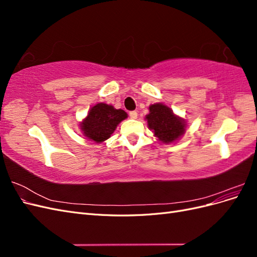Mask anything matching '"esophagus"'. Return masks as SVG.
I'll return each mask as SVG.
<instances>
[{"instance_id":"1","label":"esophagus","mask_w":257,"mask_h":257,"mask_svg":"<svg viewBox=\"0 0 257 257\" xmlns=\"http://www.w3.org/2000/svg\"><path fill=\"white\" fill-rule=\"evenodd\" d=\"M128 115H130L131 119H136L137 118V112L136 111H130Z\"/></svg>"}]
</instances>
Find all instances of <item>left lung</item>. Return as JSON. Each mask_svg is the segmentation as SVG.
I'll return each mask as SVG.
<instances>
[{
	"mask_svg": "<svg viewBox=\"0 0 257 257\" xmlns=\"http://www.w3.org/2000/svg\"><path fill=\"white\" fill-rule=\"evenodd\" d=\"M149 109L150 113L146 116L148 125L161 142L173 143L184 133V121L176 116L170 108L163 104H154Z\"/></svg>",
	"mask_w": 257,
	"mask_h": 257,
	"instance_id": "obj_1",
	"label": "left lung"
}]
</instances>
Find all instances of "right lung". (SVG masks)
Here are the masks:
<instances>
[{"label": "right lung", "instance_id": "add662e5", "mask_svg": "<svg viewBox=\"0 0 257 257\" xmlns=\"http://www.w3.org/2000/svg\"><path fill=\"white\" fill-rule=\"evenodd\" d=\"M126 116L127 113L124 110L99 103L91 108L88 116L81 123V130L91 141L102 143L110 137L116 125Z\"/></svg>", "mask_w": 257, "mask_h": 257}]
</instances>
